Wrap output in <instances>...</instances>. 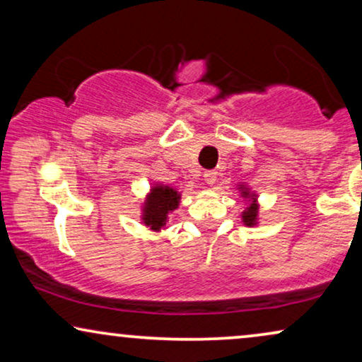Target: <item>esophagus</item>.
Instances as JSON below:
<instances>
[{"mask_svg":"<svg viewBox=\"0 0 362 362\" xmlns=\"http://www.w3.org/2000/svg\"><path fill=\"white\" fill-rule=\"evenodd\" d=\"M216 180H217V173L216 171H206L204 173V181H206V185H209V186H212L216 182Z\"/></svg>","mask_w":362,"mask_h":362,"instance_id":"esophagus-1","label":"esophagus"}]
</instances>
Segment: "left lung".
Wrapping results in <instances>:
<instances>
[{"mask_svg":"<svg viewBox=\"0 0 362 362\" xmlns=\"http://www.w3.org/2000/svg\"><path fill=\"white\" fill-rule=\"evenodd\" d=\"M237 189L240 192V197L245 201V209L242 211V222L247 227H255L259 226V211H260V204H259V196H257L255 191H252L247 182H239L237 185Z\"/></svg>","mask_w":362,"mask_h":362,"instance_id":"left-lung-1","label":"left lung"}]
</instances>
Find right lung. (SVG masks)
<instances>
[{
  "mask_svg": "<svg viewBox=\"0 0 362 362\" xmlns=\"http://www.w3.org/2000/svg\"><path fill=\"white\" fill-rule=\"evenodd\" d=\"M180 191L168 185H163V182H156L150 187V191H148V194L141 202V222L156 234L165 230L168 216L180 207Z\"/></svg>",
  "mask_w": 362,
  "mask_h": 362,
  "instance_id": "obj_1",
  "label": "right lung"
}]
</instances>
